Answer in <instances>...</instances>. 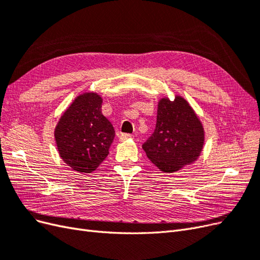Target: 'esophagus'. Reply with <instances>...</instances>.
Segmentation results:
<instances>
[{
	"label": "esophagus",
	"mask_w": 260,
	"mask_h": 260,
	"mask_svg": "<svg viewBox=\"0 0 260 260\" xmlns=\"http://www.w3.org/2000/svg\"><path fill=\"white\" fill-rule=\"evenodd\" d=\"M132 139V135H129V133H121V135L119 136V140L121 141H125V140H130Z\"/></svg>",
	"instance_id": "obj_1"
}]
</instances>
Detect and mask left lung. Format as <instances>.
Instances as JSON below:
<instances>
[{
	"mask_svg": "<svg viewBox=\"0 0 260 260\" xmlns=\"http://www.w3.org/2000/svg\"><path fill=\"white\" fill-rule=\"evenodd\" d=\"M205 140L203 124L187 102L179 95L162 98L156 128L142 145L148 159L162 172H175L199 158Z\"/></svg>",
	"mask_w": 260,
	"mask_h": 260,
	"instance_id": "left-lung-1",
	"label": "left lung"
}]
</instances>
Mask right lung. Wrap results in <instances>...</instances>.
I'll return each instance as SVG.
<instances>
[{
  "label": "right lung",
  "mask_w": 260,
  "mask_h": 260,
  "mask_svg": "<svg viewBox=\"0 0 260 260\" xmlns=\"http://www.w3.org/2000/svg\"><path fill=\"white\" fill-rule=\"evenodd\" d=\"M102 103L98 93L80 94L55 127L59 156L80 174H91L100 166L115 138L113 124L102 114Z\"/></svg>",
  "instance_id": "1"
}]
</instances>
